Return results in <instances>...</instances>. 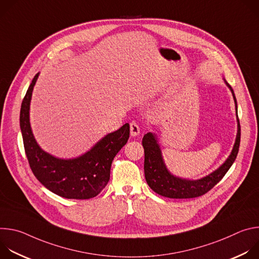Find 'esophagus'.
Returning a JSON list of instances; mask_svg holds the SVG:
<instances>
[{
  "label": "esophagus",
  "instance_id": "34e87169",
  "mask_svg": "<svg viewBox=\"0 0 259 259\" xmlns=\"http://www.w3.org/2000/svg\"><path fill=\"white\" fill-rule=\"evenodd\" d=\"M140 133V128L138 126V124L136 122H131L130 123V134L131 136L135 137V136H138Z\"/></svg>",
  "mask_w": 259,
  "mask_h": 259
}]
</instances>
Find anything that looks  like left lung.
<instances>
[{"label":"left lung","instance_id":"1","mask_svg":"<svg viewBox=\"0 0 259 259\" xmlns=\"http://www.w3.org/2000/svg\"><path fill=\"white\" fill-rule=\"evenodd\" d=\"M224 81L233 94L238 122L237 136L231 155L219 168L200 179L191 180L181 178L173 175L168 170L163 159L157 135L153 132L146 133L142 138L144 149V175L149 187L158 195L170 199H191L200 197L209 192L215 184L223 179L234 164L239 152L241 127L238 119V104L234 90L225 79Z\"/></svg>","mask_w":259,"mask_h":259}]
</instances>
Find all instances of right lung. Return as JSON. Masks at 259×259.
Returning a JSON list of instances; mask_svg holds the SVG:
<instances>
[{
	"label": "right lung",
	"instance_id": "obj_1",
	"mask_svg": "<svg viewBox=\"0 0 259 259\" xmlns=\"http://www.w3.org/2000/svg\"><path fill=\"white\" fill-rule=\"evenodd\" d=\"M39 75L40 72L32 79L20 108V129L30 169L46 189L62 198H94L107 184L112 162L127 143L130 126L126 123L119 130L106 134L88 152L77 158L61 159L52 156L36 142L29 122L32 90Z\"/></svg>",
	"mask_w": 259,
	"mask_h": 259
}]
</instances>
